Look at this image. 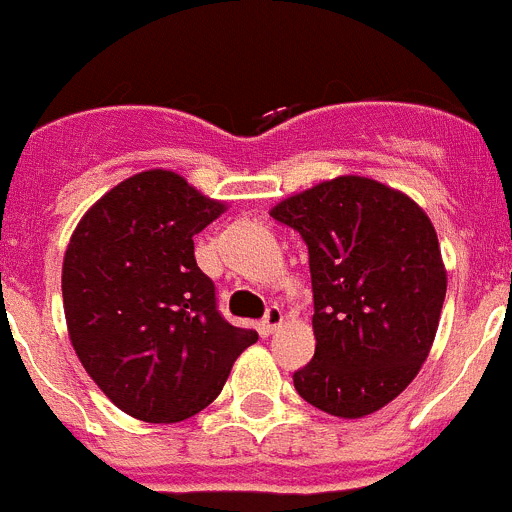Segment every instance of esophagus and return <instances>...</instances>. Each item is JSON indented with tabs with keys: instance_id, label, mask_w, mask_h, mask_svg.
Segmentation results:
<instances>
[{
	"instance_id": "34e87169",
	"label": "esophagus",
	"mask_w": 512,
	"mask_h": 512,
	"mask_svg": "<svg viewBox=\"0 0 512 512\" xmlns=\"http://www.w3.org/2000/svg\"><path fill=\"white\" fill-rule=\"evenodd\" d=\"M284 323V315L279 307H269L264 315V320H261V333L264 336H271V333H277V328H282Z\"/></svg>"
}]
</instances>
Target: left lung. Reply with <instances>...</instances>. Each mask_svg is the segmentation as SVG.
<instances>
[{
  "mask_svg": "<svg viewBox=\"0 0 512 512\" xmlns=\"http://www.w3.org/2000/svg\"><path fill=\"white\" fill-rule=\"evenodd\" d=\"M269 215L310 253L315 356L295 390L336 418L377 413L418 377L441 320L446 266L431 217L359 174L292 194Z\"/></svg>",
  "mask_w": 512,
  "mask_h": 512,
  "instance_id": "obj_1",
  "label": "left lung"
}]
</instances>
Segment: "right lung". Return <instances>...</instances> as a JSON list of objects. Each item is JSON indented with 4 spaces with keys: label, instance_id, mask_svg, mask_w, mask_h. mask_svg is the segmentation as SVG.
<instances>
[{
    "label": "right lung",
    "instance_id": "1",
    "mask_svg": "<svg viewBox=\"0 0 512 512\" xmlns=\"http://www.w3.org/2000/svg\"><path fill=\"white\" fill-rule=\"evenodd\" d=\"M225 210L182 174L148 169L102 194L71 233L61 274L71 346L122 413L192 418L259 341L220 318L194 259V235Z\"/></svg>",
    "mask_w": 512,
    "mask_h": 512
}]
</instances>
